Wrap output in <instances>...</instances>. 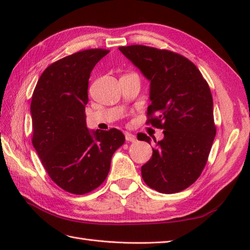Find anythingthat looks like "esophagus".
<instances>
[{
	"label": "esophagus",
	"mask_w": 250,
	"mask_h": 250,
	"mask_svg": "<svg viewBox=\"0 0 250 250\" xmlns=\"http://www.w3.org/2000/svg\"><path fill=\"white\" fill-rule=\"evenodd\" d=\"M125 141L126 142H131V143H135L137 141L136 136L134 134H131L129 132H126L125 133Z\"/></svg>",
	"instance_id": "34e87169"
}]
</instances>
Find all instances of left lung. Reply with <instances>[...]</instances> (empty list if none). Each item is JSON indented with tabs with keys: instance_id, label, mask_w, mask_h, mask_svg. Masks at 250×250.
Segmentation results:
<instances>
[{
	"instance_id": "8db88e82",
	"label": "left lung",
	"mask_w": 250,
	"mask_h": 250,
	"mask_svg": "<svg viewBox=\"0 0 250 250\" xmlns=\"http://www.w3.org/2000/svg\"><path fill=\"white\" fill-rule=\"evenodd\" d=\"M119 50L149 81L147 122L164 130L161 141L153 139L142 177L158 192H179L199 178L215 139L210 89L199 68L175 52L143 45ZM137 140L151 142L144 133Z\"/></svg>"
}]
</instances>
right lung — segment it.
Masks as SVG:
<instances>
[{"mask_svg":"<svg viewBox=\"0 0 250 250\" xmlns=\"http://www.w3.org/2000/svg\"><path fill=\"white\" fill-rule=\"evenodd\" d=\"M107 54L88 49L56 61L32 95V144L50 178L70 193L84 194L102 185L111 157L125 141L119 130H89L86 124L90 74Z\"/></svg>","mask_w":250,"mask_h":250,"instance_id":"1","label":"right lung"}]
</instances>
